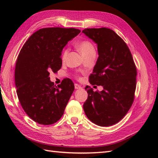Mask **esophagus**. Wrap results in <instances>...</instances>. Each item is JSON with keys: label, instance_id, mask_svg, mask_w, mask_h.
Masks as SVG:
<instances>
[{"label": "esophagus", "instance_id": "34e87169", "mask_svg": "<svg viewBox=\"0 0 158 158\" xmlns=\"http://www.w3.org/2000/svg\"><path fill=\"white\" fill-rule=\"evenodd\" d=\"M75 89H81V87L80 86L79 84H77V83H75Z\"/></svg>", "mask_w": 158, "mask_h": 158}]
</instances>
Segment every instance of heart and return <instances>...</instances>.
Returning <instances> with one entry per match:
<instances>
[{
	"instance_id": "b5f03b06",
	"label": "heart",
	"mask_w": 158,
	"mask_h": 158,
	"mask_svg": "<svg viewBox=\"0 0 158 158\" xmlns=\"http://www.w3.org/2000/svg\"><path fill=\"white\" fill-rule=\"evenodd\" d=\"M77 48L79 50V52L83 57L90 54V53H95L94 47L92 43L88 41H82L78 43L77 45ZM67 54H68V50H64L62 56V58L63 60L66 58Z\"/></svg>"
}]
</instances>
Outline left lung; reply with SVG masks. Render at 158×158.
<instances>
[{
	"instance_id": "left-lung-1",
	"label": "left lung",
	"mask_w": 158,
	"mask_h": 158,
	"mask_svg": "<svg viewBox=\"0 0 158 158\" xmlns=\"http://www.w3.org/2000/svg\"><path fill=\"white\" fill-rule=\"evenodd\" d=\"M97 44L98 58L89 76L92 85H102L101 92L87 89L83 110L92 122L110 126L119 122L132 106L136 89V68L123 40L106 28L82 31Z\"/></svg>"
}]
</instances>
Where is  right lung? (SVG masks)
<instances>
[{"instance_id": "obj_1", "label": "right lung", "mask_w": 158, "mask_h": 158, "mask_svg": "<svg viewBox=\"0 0 158 158\" xmlns=\"http://www.w3.org/2000/svg\"><path fill=\"white\" fill-rule=\"evenodd\" d=\"M80 32L76 28L40 29L20 50L15 70L17 94L26 113L36 123L50 125L63 115L75 86L70 79L56 86L49 73L60 69L63 48Z\"/></svg>"}]
</instances>
